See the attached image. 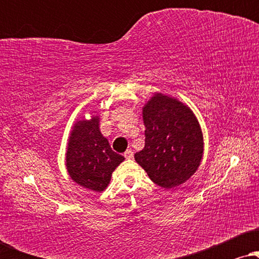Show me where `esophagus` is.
<instances>
[{"instance_id": "obj_1", "label": "esophagus", "mask_w": 259, "mask_h": 259, "mask_svg": "<svg viewBox=\"0 0 259 259\" xmlns=\"http://www.w3.org/2000/svg\"><path fill=\"white\" fill-rule=\"evenodd\" d=\"M123 155H125L126 159H132L133 158V151L132 150H127L125 153H123Z\"/></svg>"}]
</instances>
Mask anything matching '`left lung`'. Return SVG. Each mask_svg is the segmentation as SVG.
Returning <instances> with one entry per match:
<instances>
[{"label":"left lung","mask_w":259,"mask_h":259,"mask_svg":"<svg viewBox=\"0 0 259 259\" xmlns=\"http://www.w3.org/2000/svg\"><path fill=\"white\" fill-rule=\"evenodd\" d=\"M145 147L134 154L152 182L164 189L185 183L203 157V134L192 111L164 94L143 109Z\"/></svg>","instance_id":"left-lung-1"}]
</instances>
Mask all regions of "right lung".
Returning a JSON list of instances; mask_svg holds the SVG:
<instances>
[{
  "label": "right lung",
  "mask_w": 259,
  "mask_h": 259,
  "mask_svg": "<svg viewBox=\"0 0 259 259\" xmlns=\"http://www.w3.org/2000/svg\"><path fill=\"white\" fill-rule=\"evenodd\" d=\"M123 160L125 158L115 153L102 137L98 116L75 123L70 133L66 166L76 184L101 192L107 187L112 172Z\"/></svg>",
  "instance_id": "right-lung-1"
}]
</instances>
